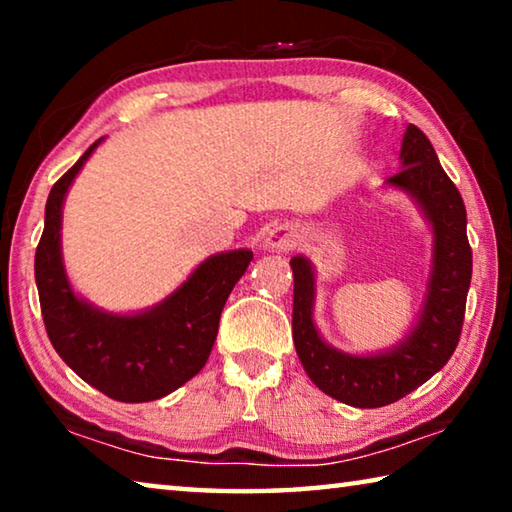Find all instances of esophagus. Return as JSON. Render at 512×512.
<instances>
[{
	"instance_id": "1",
	"label": "esophagus",
	"mask_w": 512,
	"mask_h": 512,
	"mask_svg": "<svg viewBox=\"0 0 512 512\" xmlns=\"http://www.w3.org/2000/svg\"><path fill=\"white\" fill-rule=\"evenodd\" d=\"M264 246L268 250L284 253V250H291L293 246H296V235H293V230L289 228V225H275V228L266 232Z\"/></svg>"
}]
</instances>
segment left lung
<instances>
[{
	"mask_svg": "<svg viewBox=\"0 0 512 512\" xmlns=\"http://www.w3.org/2000/svg\"><path fill=\"white\" fill-rule=\"evenodd\" d=\"M400 158L404 169L386 183L409 192L422 207L433 228V266L422 316L397 348L375 357H352L329 348L311 318L314 271L309 259H291L293 343L300 363L320 391L357 409H377L402 400L445 366L461 339L472 280L463 198L418 126L406 128Z\"/></svg>",
	"mask_w": 512,
	"mask_h": 512,
	"instance_id": "left-lung-1",
	"label": "left lung"
}]
</instances>
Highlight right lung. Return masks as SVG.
<instances>
[{"mask_svg": "<svg viewBox=\"0 0 512 512\" xmlns=\"http://www.w3.org/2000/svg\"><path fill=\"white\" fill-rule=\"evenodd\" d=\"M101 140L51 187L36 248L42 320L54 350L90 386L117 402H153L201 372L225 300L253 259L250 250L207 257L167 300L144 314L94 309L72 291L60 255V216L69 185Z\"/></svg>", "mask_w": 512, "mask_h": 512, "instance_id": "add662e5", "label": "right lung"}]
</instances>
